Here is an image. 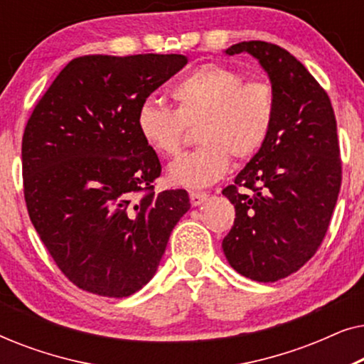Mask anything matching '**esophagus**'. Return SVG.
Here are the masks:
<instances>
[{
  "label": "esophagus",
  "mask_w": 364,
  "mask_h": 364,
  "mask_svg": "<svg viewBox=\"0 0 364 364\" xmlns=\"http://www.w3.org/2000/svg\"><path fill=\"white\" fill-rule=\"evenodd\" d=\"M188 197H191V203L193 207L200 205V203H203L207 200L208 193L207 192H198V191H192L191 193H188Z\"/></svg>",
  "instance_id": "esophagus-1"
}]
</instances>
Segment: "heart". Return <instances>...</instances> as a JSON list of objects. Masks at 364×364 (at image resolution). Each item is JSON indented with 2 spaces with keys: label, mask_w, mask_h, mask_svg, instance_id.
<instances>
[{
  "label": "heart",
  "mask_w": 364,
  "mask_h": 364,
  "mask_svg": "<svg viewBox=\"0 0 364 364\" xmlns=\"http://www.w3.org/2000/svg\"><path fill=\"white\" fill-rule=\"evenodd\" d=\"M176 107L146 99L136 114L137 131L154 152L172 157L182 149L188 126L202 144L168 166L173 186L200 188L225 176L232 164L248 161L270 137L277 91L268 79H248L237 69L203 64L171 89Z\"/></svg>",
  "instance_id": "heart-1"
}]
</instances>
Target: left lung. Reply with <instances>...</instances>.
Returning <instances> with one entry per match:
<instances>
[{"label": "left lung", "instance_id": "left-lung-1", "mask_svg": "<svg viewBox=\"0 0 364 364\" xmlns=\"http://www.w3.org/2000/svg\"><path fill=\"white\" fill-rule=\"evenodd\" d=\"M243 51L270 76L277 117L265 146L222 191L235 207L222 248L238 273L267 283L300 270L320 248L341 187L340 142L330 97L295 56L265 41L225 53Z\"/></svg>", "mask_w": 364, "mask_h": 364}]
</instances>
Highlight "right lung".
I'll use <instances>...</instances> for the list:
<instances>
[{
    "instance_id": "right-lung-1",
    "label": "right lung",
    "mask_w": 364,
    "mask_h": 364,
    "mask_svg": "<svg viewBox=\"0 0 364 364\" xmlns=\"http://www.w3.org/2000/svg\"><path fill=\"white\" fill-rule=\"evenodd\" d=\"M182 54L81 56L58 74L23 134V187L39 238L69 282L124 298L146 285L188 193L154 192L162 166L137 131L139 104Z\"/></svg>"
}]
</instances>
